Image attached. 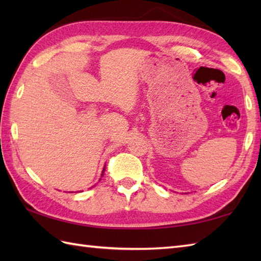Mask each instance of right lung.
<instances>
[{"label":"right lung","mask_w":261,"mask_h":261,"mask_svg":"<svg viewBox=\"0 0 261 261\" xmlns=\"http://www.w3.org/2000/svg\"><path fill=\"white\" fill-rule=\"evenodd\" d=\"M104 170H105V168L103 169V171H102V176H103V173H104Z\"/></svg>","instance_id":"obj_1"}]
</instances>
